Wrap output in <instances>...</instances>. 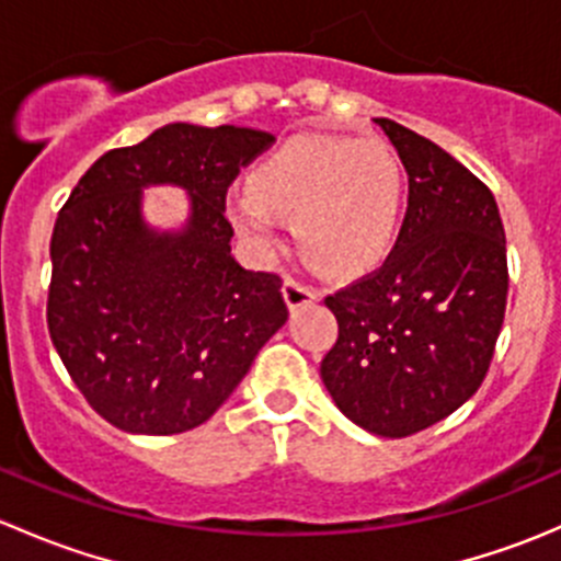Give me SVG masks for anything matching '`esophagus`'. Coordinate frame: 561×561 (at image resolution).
Returning <instances> with one entry per match:
<instances>
[{"mask_svg":"<svg viewBox=\"0 0 561 561\" xmlns=\"http://www.w3.org/2000/svg\"><path fill=\"white\" fill-rule=\"evenodd\" d=\"M282 293H285V301H287V307H290V312H296V309H301V307H309V304H314L317 298H320V293L312 290V287L301 285V282H296V279H285Z\"/></svg>","mask_w":561,"mask_h":561,"instance_id":"1","label":"esophagus"}]
</instances>
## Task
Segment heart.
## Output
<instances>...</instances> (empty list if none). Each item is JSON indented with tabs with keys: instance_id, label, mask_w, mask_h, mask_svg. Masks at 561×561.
<instances>
[{
	"instance_id": "b5f03b06",
	"label": "heart",
	"mask_w": 561,
	"mask_h": 561,
	"mask_svg": "<svg viewBox=\"0 0 561 561\" xmlns=\"http://www.w3.org/2000/svg\"><path fill=\"white\" fill-rule=\"evenodd\" d=\"M404 214V171L382 140L298 135L257 162L228 195L233 228L260 257L285 247L282 219L331 276H358L388 257Z\"/></svg>"
}]
</instances>
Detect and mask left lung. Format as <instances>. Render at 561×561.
I'll list each match as a JSON object with an SVG mask.
<instances>
[{"mask_svg":"<svg viewBox=\"0 0 561 561\" xmlns=\"http://www.w3.org/2000/svg\"><path fill=\"white\" fill-rule=\"evenodd\" d=\"M410 175V208L380 271L325 298L339 339L320 364L333 404L377 437H410L474 396L507 304L494 195L423 135L375 118Z\"/></svg>","mask_w":561,"mask_h":561,"instance_id":"8db88e82","label":"left lung"}]
</instances>
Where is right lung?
Wrapping results in <instances>:
<instances>
[{
    "mask_svg": "<svg viewBox=\"0 0 561 561\" xmlns=\"http://www.w3.org/2000/svg\"><path fill=\"white\" fill-rule=\"evenodd\" d=\"M265 129L173 122L105 151L67 197L50 236L48 331L89 404L129 434L206 423L287 322L282 279L230 252L225 192L265 149ZM179 185L187 219L157 229L142 192Z\"/></svg>",
    "mask_w": 561,
    "mask_h": 561,
    "instance_id": "obj_1",
    "label": "right lung"
}]
</instances>
